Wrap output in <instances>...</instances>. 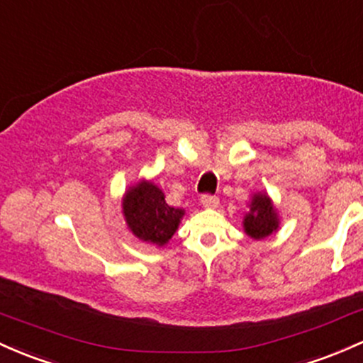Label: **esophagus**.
I'll list each match as a JSON object with an SVG mask.
<instances>
[{
  "label": "esophagus",
  "instance_id": "1",
  "mask_svg": "<svg viewBox=\"0 0 363 363\" xmlns=\"http://www.w3.org/2000/svg\"><path fill=\"white\" fill-rule=\"evenodd\" d=\"M218 202H220V199H218L216 196H211V194H204V196L201 197V204L208 209L216 208Z\"/></svg>",
  "mask_w": 363,
  "mask_h": 363
}]
</instances>
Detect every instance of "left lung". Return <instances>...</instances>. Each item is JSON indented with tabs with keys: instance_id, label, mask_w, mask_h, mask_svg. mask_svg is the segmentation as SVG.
Returning <instances> with one entry per match:
<instances>
[{
	"instance_id": "8db88e82",
	"label": "left lung",
	"mask_w": 363,
	"mask_h": 363,
	"mask_svg": "<svg viewBox=\"0 0 363 363\" xmlns=\"http://www.w3.org/2000/svg\"><path fill=\"white\" fill-rule=\"evenodd\" d=\"M277 227H279V221H277V214L270 199L267 196H255L251 213L244 220V228L247 235L255 237V239H263L277 230Z\"/></svg>"
}]
</instances>
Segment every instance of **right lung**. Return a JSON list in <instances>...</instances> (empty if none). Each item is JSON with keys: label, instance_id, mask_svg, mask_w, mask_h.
<instances>
[{"label": "right lung", "instance_id": "1", "mask_svg": "<svg viewBox=\"0 0 363 363\" xmlns=\"http://www.w3.org/2000/svg\"><path fill=\"white\" fill-rule=\"evenodd\" d=\"M124 216L138 239L162 245L177 232L182 209L166 204L164 194L152 183L142 182L126 194L123 202Z\"/></svg>", "mask_w": 363, "mask_h": 363}]
</instances>
